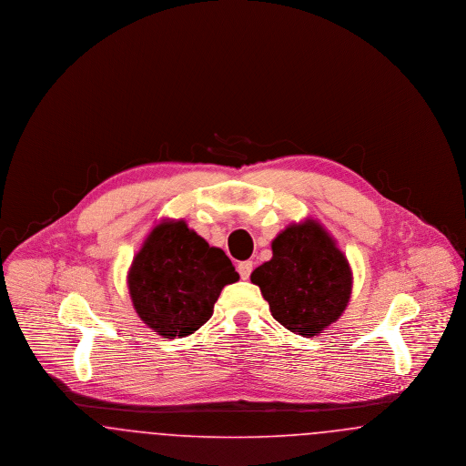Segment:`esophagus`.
<instances>
[{"mask_svg": "<svg viewBox=\"0 0 466 466\" xmlns=\"http://www.w3.org/2000/svg\"><path fill=\"white\" fill-rule=\"evenodd\" d=\"M251 270H253V262H241L239 266H238V272H239V276H241V279H248L249 278V274H251Z\"/></svg>", "mask_w": 466, "mask_h": 466, "instance_id": "esophagus-1", "label": "esophagus"}]
</instances>
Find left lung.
<instances>
[{
    "label": "left lung",
    "mask_w": 466,
    "mask_h": 466,
    "mask_svg": "<svg viewBox=\"0 0 466 466\" xmlns=\"http://www.w3.org/2000/svg\"><path fill=\"white\" fill-rule=\"evenodd\" d=\"M270 312L289 332L314 337L348 308L353 272L316 220L291 223L272 241V258L251 272Z\"/></svg>",
    "instance_id": "left-lung-1"
}]
</instances>
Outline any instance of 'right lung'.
Listing matches in <instances>:
<instances>
[{"label":"right lung","mask_w":466,"mask_h":466,"mask_svg":"<svg viewBox=\"0 0 466 466\" xmlns=\"http://www.w3.org/2000/svg\"><path fill=\"white\" fill-rule=\"evenodd\" d=\"M238 279L223 249L209 246L183 220H164L136 253L127 287L141 321L164 339H175L199 330L223 287Z\"/></svg>","instance_id":"1"}]
</instances>
